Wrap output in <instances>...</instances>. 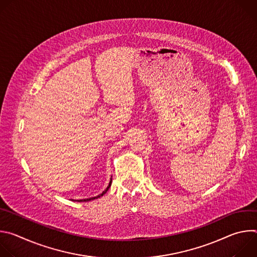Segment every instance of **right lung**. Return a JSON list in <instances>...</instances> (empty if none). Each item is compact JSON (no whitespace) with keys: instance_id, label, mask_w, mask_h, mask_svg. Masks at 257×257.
I'll list each match as a JSON object with an SVG mask.
<instances>
[{"instance_id":"obj_1","label":"right lung","mask_w":257,"mask_h":257,"mask_svg":"<svg viewBox=\"0 0 257 257\" xmlns=\"http://www.w3.org/2000/svg\"><path fill=\"white\" fill-rule=\"evenodd\" d=\"M111 185H112V179H111V181H109V183H108V186L105 188V190L101 193V194H99V195H97V196H95V197H90V198H86V199H79V200H75V201H78V202H84V201H90V200H93V199H95V198H98V197H100V196H102L107 190H108V188L111 187Z\"/></svg>"}]
</instances>
